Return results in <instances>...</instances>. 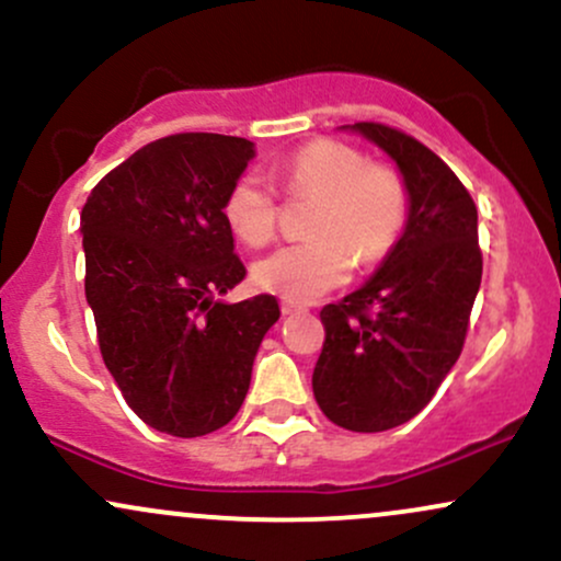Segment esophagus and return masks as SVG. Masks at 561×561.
I'll return each instance as SVG.
<instances>
[{"mask_svg": "<svg viewBox=\"0 0 561 561\" xmlns=\"http://www.w3.org/2000/svg\"><path fill=\"white\" fill-rule=\"evenodd\" d=\"M300 311H306V306H300V302H295V300L282 298V313H285V317H289V313H300Z\"/></svg>", "mask_w": 561, "mask_h": 561, "instance_id": "esophagus-1", "label": "esophagus"}]
</instances>
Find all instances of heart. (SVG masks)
I'll return each instance as SVG.
<instances>
[{
	"mask_svg": "<svg viewBox=\"0 0 561 561\" xmlns=\"http://www.w3.org/2000/svg\"><path fill=\"white\" fill-rule=\"evenodd\" d=\"M287 197L313 199L311 240L285 244L253 266L255 285L287 300H311L343 285L351 266H371L396 248L409 221L411 195L403 173L369 160L358 147L313 139L282 160ZM279 197L259 173H240L224 197V218L244 244L263 248L279 227Z\"/></svg>",
	"mask_w": 561,
	"mask_h": 561,
	"instance_id": "b5f03b06",
	"label": "heart"
}]
</instances>
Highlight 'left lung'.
Returning a JSON list of instances; mask_svg holds the SVG:
<instances>
[{"label":"left lung","instance_id":"obj_1","mask_svg":"<svg viewBox=\"0 0 561 561\" xmlns=\"http://www.w3.org/2000/svg\"><path fill=\"white\" fill-rule=\"evenodd\" d=\"M409 184L403 237L356 293L321 308L324 347L313 396L337 427L382 433L433 401L465 347L482 279L478 208L420 139L377 121L353 124Z\"/></svg>","mask_w":561,"mask_h":561}]
</instances>
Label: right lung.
Segmentation results:
<instances>
[{"instance_id":"add662e5","label":"right lung","mask_w":561,"mask_h":561,"mask_svg":"<svg viewBox=\"0 0 561 561\" xmlns=\"http://www.w3.org/2000/svg\"><path fill=\"white\" fill-rule=\"evenodd\" d=\"M253 141L184 131L156 139L100 179L81 210L102 362L141 422L199 437L234 420L274 295L221 302L244 279L224 218Z\"/></svg>"}]
</instances>
